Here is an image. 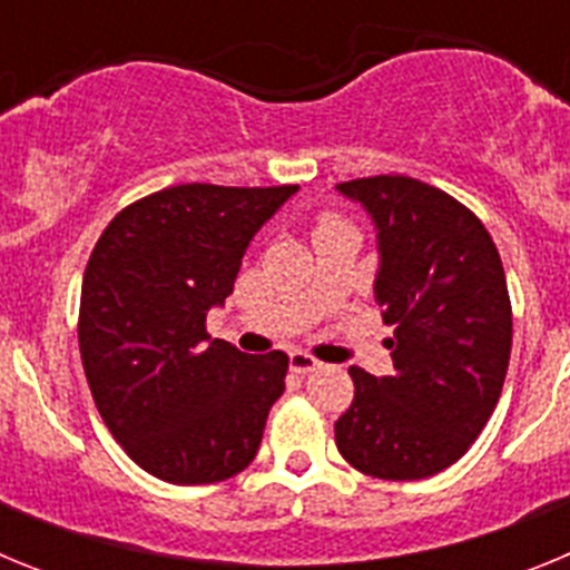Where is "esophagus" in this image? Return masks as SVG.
Wrapping results in <instances>:
<instances>
[{"instance_id":"34e87169","label":"esophagus","mask_w":570,"mask_h":570,"mask_svg":"<svg viewBox=\"0 0 570 570\" xmlns=\"http://www.w3.org/2000/svg\"><path fill=\"white\" fill-rule=\"evenodd\" d=\"M320 367L322 362L316 360V356L305 354V351H294V354H291V371H296V374H314Z\"/></svg>"}]
</instances>
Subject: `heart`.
<instances>
[{
  "instance_id": "heart-1",
  "label": "heart",
  "mask_w": 570,
  "mask_h": 570,
  "mask_svg": "<svg viewBox=\"0 0 570 570\" xmlns=\"http://www.w3.org/2000/svg\"><path fill=\"white\" fill-rule=\"evenodd\" d=\"M328 225H340V223H336V219H322L320 228H328Z\"/></svg>"
}]
</instances>
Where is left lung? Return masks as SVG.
Listing matches in <instances>:
<instances>
[{
	"label": "left lung",
	"mask_w": 570,
	"mask_h": 570,
	"mask_svg": "<svg viewBox=\"0 0 570 570\" xmlns=\"http://www.w3.org/2000/svg\"><path fill=\"white\" fill-rule=\"evenodd\" d=\"M336 188L374 216V291L394 325V376L351 367L336 448L376 480H425L465 454L500 402L513 334L500 250L480 216L420 179L382 174Z\"/></svg>",
	"instance_id": "8db88e82"
}]
</instances>
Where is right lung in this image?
<instances>
[{
	"instance_id": "add662e5",
	"label": "right lung",
	"mask_w": 570,
	"mask_h": 570,
	"mask_svg": "<svg viewBox=\"0 0 570 570\" xmlns=\"http://www.w3.org/2000/svg\"><path fill=\"white\" fill-rule=\"evenodd\" d=\"M296 185H174L122 208L88 259L79 354L125 454L174 485H208L254 462L288 354L210 340L205 316L234 291L242 254Z\"/></svg>"
}]
</instances>
